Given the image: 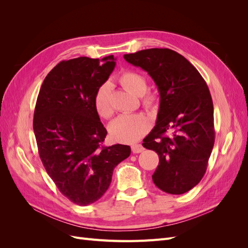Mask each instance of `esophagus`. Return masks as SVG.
<instances>
[{"instance_id": "esophagus-1", "label": "esophagus", "mask_w": 248, "mask_h": 248, "mask_svg": "<svg viewBox=\"0 0 248 248\" xmlns=\"http://www.w3.org/2000/svg\"><path fill=\"white\" fill-rule=\"evenodd\" d=\"M131 150H132L133 153L137 154V153H140V152L144 151V147H142L140 144H137V145L131 146Z\"/></svg>"}]
</instances>
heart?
Segmentation results:
<instances>
[{
  "label": "heart",
  "instance_id": "obj_1",
  "mask_svg": "<svg viewBox=\"0 0 248 248\" xmlns=\"http://www.w3.org/2000/svg\"><path fill=\"white\" fill-rule=\"evenodd\" d=\"M120 82L125 90L133 95L140 96L142 106L147 108L156 107L157 95L148 92L147 79L144 76L136 71L123 72L120 77ZM110 82L107 81L97 89L94 97L95 108L102 118H109L112 114L110 102ZM151 122L150 119L141 112L125 114L119 116L109 125V133L111 138L122 142H131L140 139L149 130Z\"/></svg>",
  "mask_w": 248,
  "mask_h": 248
}]
</instances>
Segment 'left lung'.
Wrapping results in <instances>:
<instances>
[{
    "label": "left lung",
    "instance_id": "1",
    "mask_svg": "<svg viewBox=\"0 0 248 248\" xmlns=\"http://www.w3.org/2000/svg\"><path fill=\"white\" fill-rule=\"evenodd\" d=\"M124 59L147 71L160 95L156 125L142 140L159 156L153 182L167 193L189 191L205 175L215 140L206 81L188 60L169 48L140 50Z\"/></svg>",
    "mask_w": 248,
    "mask_h": 248
}]
</instances>
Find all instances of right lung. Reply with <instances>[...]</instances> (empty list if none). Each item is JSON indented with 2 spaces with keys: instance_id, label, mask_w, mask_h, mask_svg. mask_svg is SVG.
I'll return each mask as SVG.
<instances>
[{
  "instance_id": "1",
  "label": "right lung",
  "mask_w": 248,
  "mask_h": 248,
  "mask_svg": "<svg viewBox=\"0 0 248 248\" xmlns=\"http://www.w3.org/2000/svg\"><path fill=\"white\" fill-rule=\"evenodd\" d=\"M115 60L110 55L60 62L44 78L36 102L33 129L40 159L63 196L78 206L106 193L114 169L131 152L125 145L101 146L108 131L94 97Z\"/></svg>"
}]
</instances>
